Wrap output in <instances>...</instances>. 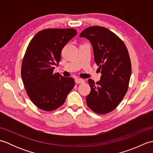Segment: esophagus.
<instances>
[{"label": "esophagus", "mask_w": 153, "mask_h": 153, "mask_svg": "<svg viewBox=\"0 0 153 153\" xmlns=\"http://www.w3.org/2000/svg\"><path fill=\"white\" fill-rule=\"evenodd\" d=\"M75 82L77 84H82V83H85V81L82 79H79V78H77L75 80Z\"/></svg>", "instance_id": "esophagus-1"}]
</instances>
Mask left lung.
<instances>
[{"label": "left lung", "mask_w": 153, "mask_h": 153, "mask_svg": "<svg viewBox=\"0 0 153 153\" xmlns=\"http://www.w3.org/2000/svg\"><path fill=\"white\" fill-rule=\"evenodd\" d=\"M79 36L91 43L95 63L102 74L99 82L88 79L91 92L87 104L95 113L106 114L118 106L128 91L131 74L128 51L121 39L106 27L91 26Z\"/></svg>", "instance_id": "obj_1"}]
</instances>
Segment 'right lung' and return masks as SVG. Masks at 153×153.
<instances>
[{
  "label": "right lung",
  "instance_id": "obj_1",
  "mask_svg": "<svg viewBox=\"0 0 153 153\" xmlns=\"http://www.w3.org/2000/svg\"><path fill=\"white\" fill-rule=\"evenodd\" d=\"M77 34L74 29L41 30L31 40L22 60L21 76L28 97L45 111H53L63 105L74 88V79L53 73L60 61L61 52Z\"/></svg>",
  "mask_w": 153,
  "mask_h": 153
}]
</instances>
